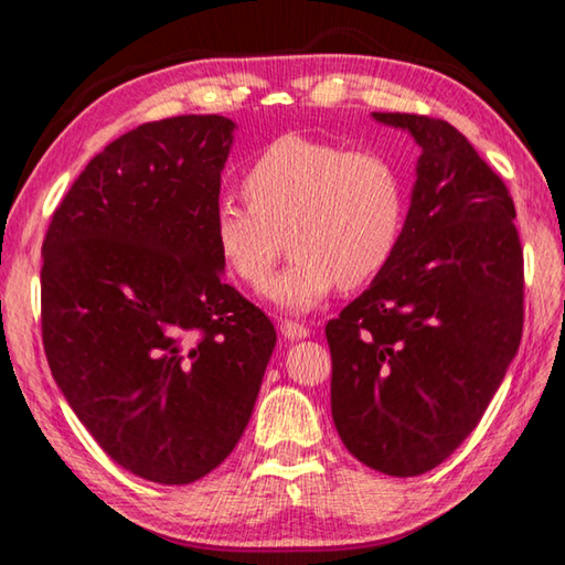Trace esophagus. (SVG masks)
Returning <instances> with one entry per match:
<instances>
[{
  "instance_id": "1",
  "label": "esophagus",
  "mask_w": 565,
  "mask_h": 565,
  "mask_svg": "<svg viewBox=\"0 0 565 565\" xmlns=\"http://www.w3.org/2000/svg\"><path fill=\"white\" fill-rule=\"evenodd\" d=\"M281 333L289 341H299V339L309 337V329H306L299 321H281Z\"/></svg>"
}]
</instances>
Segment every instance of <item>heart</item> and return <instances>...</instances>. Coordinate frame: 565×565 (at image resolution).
Returning <instances> with one entry per match:
<instances>
[{"instance_id":"b5f03b06","label":"heart","mask_w":565,"mask_h":565,"mask_svg":"<svg viewBox=\"0 0 565 565\" xmlns=\"http://www.w3.org/2000/svg\"><path fill=\"white\" fill-rule=\"evenodd\" d=\"M248 206L222 199L209 236L226 271L262 286L289 232L294 259L264 286L276 309L303 313L337 286L374 281L396 256L406 226V189L379 151L303 134L266 145L242 177Z\"/></svg>"}]
</instances>
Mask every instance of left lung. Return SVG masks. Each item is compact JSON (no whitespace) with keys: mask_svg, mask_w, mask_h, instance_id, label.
Wrapping results in <instances>:
<instances>
[{"mask_svg":"<svg viewBox=\"0 0 565 565\" xmlns=\"http://www.w3.org/2000/svg\"><path fill=\"white\" fill-rule=\"evenodd\" d=\"M420 147L396 256L327 323L331 416L388 476L444 463L489 408L523 333V248L503 179L461 131L374 111Z\"/></svg>","mask_w":565,"mask_h":565,"instance_id":"left-lung-1","label":"left lung"}]
</instances>
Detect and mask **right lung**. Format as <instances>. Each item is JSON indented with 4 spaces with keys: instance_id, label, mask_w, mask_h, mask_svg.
Instances as JSON below:
<instances>
[{
    "instance_id": "obj_1",
    "label": "right lung",
    "mask_w": 565,
    "mask_h": 565,
    "mask_svg": "<svg viewBox=\"0 0 565 565\" xmlns=\"http://www.w3.org/2000/svg\"><path fill=\"white\" fill-rule=\"evenodd\" d=\"M234 127L186 114L121 134L42 244L56 386L111 461L154 483L196 481L234 451L276 347L209 236Z\"/></svg>"
}]
</instances>
